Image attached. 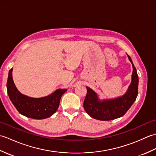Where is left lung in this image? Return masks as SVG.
<instances>
[{
    "label": "left lung",
    "mask_w": 156,
    "mask_h": 156,
    "mask_svg": "<svg viewBox=\"0 0 156 156\" xmlns=\"http://www.w3.org/2000/svg\"><path fill=\"white\" fill-rule=\"evenodd\" d=\"M127 57L133 66V72L131 84L123 95L115 98L101 100L97 92L87 87V94L84 101V108L91 117L101 121H110L121 117L136 100L138 94V75L131 57L129 55Z\"/></svg>",
    "instance_id": "obj_1"
}]
</instances>
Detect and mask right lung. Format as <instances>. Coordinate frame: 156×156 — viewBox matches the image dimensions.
<instances>
[{
	"label": "right lung",
	"mask_w": 156,
	"mask_h": 156,
	"mask_svg": "<svg viewBox=\"0 0 156 156\" xmlns=\"http://www.w3.org/2000/svg\"><path fill=\"white\" fill-rule=\"evenodd\" d=\"M12 68L9 72L7 93L10 100L19 113L34 119H44L51 117L58 110L63 94L68 89H57L52 94L41 98H33L21 93L13 82Z\"/></svg>",
	"instance_id": "add662e5"
}]
</instances>
